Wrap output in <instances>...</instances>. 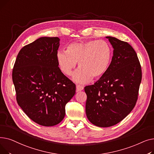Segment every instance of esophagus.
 Here are the masks:
<instances>
[{"label":"esophagus","mask_w":154,"mask_h":154,"mask_svg":"<svg viewBox=\"0 0 154 154\" xmlns=\"http://www.w3.org/2000/svg\"><path fill=\"white\" fill-rule=\"evenodd\" d=\"M84 89V87L82 85H76V90L77 92L79 91H81Z\"/></svg>","instance_id":"obj_1"}]
</instances>
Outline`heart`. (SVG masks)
I'll use <instances>...</instances> for the list:
<instances>
[{"label":"heart","instance_id":"b5f03b06","mask_svg":"<svg viewBox=\"0 0 154 154\" xmlns=\"http://www.w3.org/2000/svg\"><path fill=\"white\" fill-rule=\"evenodd\" d=\"M56 59L61 71L67 75H71L78 62L79 68L74 72L73 79L84 84L92 77H100L106 72L112 59V48L102 40L72 43L66 51H57Z\"/></svg>","mask_w":154,"mask_h":154}]
</instances>
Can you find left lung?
<instances>
[{
    "label": "left lung",
    "instance_id": "8db88e82",
    "mask_svg": "<svg viewBox=\"0 0 154 154\" xmlns=\"http://www.w3.org/2000/svg\"><path fill=\"white\" fill-rule=\"evenodd\" d=\"M106 38L114 48L111 63L99 80L84 88L87 117L100 127L114 125L130 114L142 80L141 66L132 47L116 37Z\"/></svg>",
    "mask_w": 154,
    "mask_h": 154
}]
</instances>
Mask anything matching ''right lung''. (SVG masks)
I'll return each mask as SVG.
<instances>
[{"mask_svg":"<svg viewBox=\"0 0 154 154\" xmlns=\"http://www.w3.org/2000/svg\"><path fill=\"white\" fill-rule=\"evenodd\" d=\"M59 37H40L19 51L12 70L16 99L25 114L42 126L59 124L76 87L56 59Z\"/></svg>","mask_w":154,"mask_h":154,"instance_id":"obj_1","label":"right lung"}]
</instances>
